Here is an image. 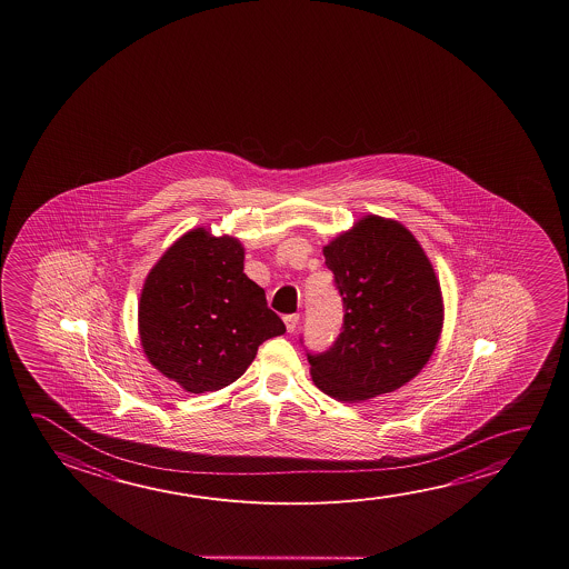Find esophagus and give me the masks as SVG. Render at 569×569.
<instances>
[{"label":"esophagus","mask_w":569,"mask_h":569,"mask_svg":"<svg viewBox=\"0 0 569 569\" xmlns=\"http://www.w3.org/2000/svg\"><path fill=\"white\" fill-rule=\"evenodd\" d=\"M283 321H286V327H288L289 333H293L299 323V316L298 313H293V316H286L283 317Z\"/></svg>","instance_id":"obj_1"}]
</instances>
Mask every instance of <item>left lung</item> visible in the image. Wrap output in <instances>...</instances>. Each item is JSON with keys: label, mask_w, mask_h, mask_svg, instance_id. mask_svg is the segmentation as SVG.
<instances>
[{"label": "left lung", "mask_w": 569, "mask_h": 569, "mask_svg": "<svg viewBox=\"0 0 569 569\" xmlns=\"http://www.w3.org/2000/svg\"><path fill=\"white\" fill-rule=\"evenodd\" d=\"M343 298V331L329 351L308 355L317 389L361 402L415 379L437 349L445 303L419 240L401 222L363 216L323 246Z\"/></svg>", "instance_id": "8db88e82"}]
</instances>
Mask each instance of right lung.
Listing matches in <instances>:
<instances>
[{
	"mask_svg": "<svg viewBox=\"0 0 569 569\" xmlns=\"http://www.w3.org/2000/svg\"><path fill=\"white\" fill-rule=\"evenodd\" d=\"M286 326L243 273V246L206 228L182 233L149 271L139 336L150 365L184 391H220L240 379L266 339Z\"/></svg>",
	"mask_w": 569,
	"mask_h": 569,
	"instance_id": "obj_1",
	"label": "right lung"
}]
</instances>
